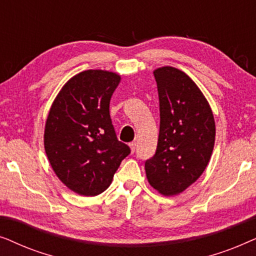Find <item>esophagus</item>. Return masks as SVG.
<instances>
[{
	"mask_svg": "<svg viewBox=\"0 0 256 256\" xmlns=\"http://www.w3.org/2000/svg\"><path fill=\"white\" fill-rule=\"evenodd\" d=\"M129 146H130V149H132V152H134L135 150H136V142H132L130 144H129Z\"/></svg>",
	"mask_w": 256,
	"mask_h": 256,
	"instance_id": "esophagus-1",
	"label": "esophagus"
}]
</instances>
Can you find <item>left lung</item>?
Returning a JSON list of instances; mask_svg holds the SVG:
<instances>
[{
  "label": "left lung",
  "instance_id": "8db88e82",
  "mask_svg": "<svg viewBox=\"0 0 256 256\" xmlns=\"http://www.w3.org/2000/svg\"><path fill=\"white\" fill-rule=\"evenodd\" d=\"M160 100L156 152L146 160L150 185L164 196L183 192L200 177L216 140L212 110L188 76L166 66L154 71Z\"/></svg>",
  "mask_w": 256,
  "mask_h": 256
}]
</instances>
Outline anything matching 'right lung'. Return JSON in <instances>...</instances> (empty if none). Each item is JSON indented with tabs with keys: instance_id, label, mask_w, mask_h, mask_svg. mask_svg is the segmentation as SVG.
<instances>
[{
	"instance_id": "add662e5",
	"label": "right lung",
	"mask_w": 256,
	"mask_h": 256,
	"mask_svg": "<svg viewBox=\"0 0 256 256\" xmlns=\"http://www.w3.org/2000/svg\"><path fill=\"white\" fill-rule=\"evenodd\" d=\"M120 76L88 70L68 80L48 113L44 146L59 180L76 194L93 197L110 186L130 148L118 141L110 101Z\"/></svg>"
}]
</instances>
